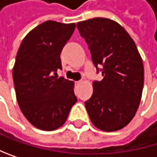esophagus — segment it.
I'll list each match as a JSON object with an SVG mask.
<instances>
[{"label":"esophagus","instance_id":"esophagus-1","mask_svg":"<svg viewBox=\"0 0 157 157\" xmlns=\"http://www.w3.org/2000/svg\"><path fill=\"white\" fill-rule=\"evenodd\" d=\"M80 82H81V80H80V81H77V84H79Z\"/></svg>","mask_w":157,"mask_h":157}]
</instances>
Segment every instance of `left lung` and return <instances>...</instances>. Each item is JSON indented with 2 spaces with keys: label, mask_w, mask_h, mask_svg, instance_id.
Here are the masks:
<instances>
[{
  "label": "left lung",
  "mask_w": 157,
  "mask_h": 157,
  "mask_svg": "<svg viewBox=\"0 0 157 157\" xmlns=\"http://www.w3.org/2000/svg\"><path fill=\"white\" fill-rule=\"evenodd\" d=\"M78 30L103 78L94 81L85 107L93 124L103 131L122 129L134 118L144 83L142 59L129 33L114 20L94 17L78 22Z\"/></svg>",
  "instance_id": "1"
}]
</instances>
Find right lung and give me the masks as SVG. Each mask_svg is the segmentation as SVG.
<instances>
[{
    "label": "right lung",
    "mask_w": 157,
    "mask_h": 157,
    "mask_svg": "<svg viewBox=\"0 0 157 157\" xmlns=\"http://www.w3.org/2000/svg\"><path fill=\"white\" fill-rule=\"evenodd\" d=\"M75 23L48 20L22 40L13 68L18 106L36 128L51 131L62 126L77 102L74 82L58 78L60 54L73 34Z\"/></svg>",
    "instance_id": "1"
}]
</instances>
